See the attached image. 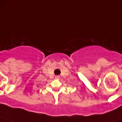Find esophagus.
Listing matches in <instances>:
<instances>
[{
    "label": "esophagus",
    "instance_id": "34e87169",
    "mask_svg": "<svg viewBox=\"0 0 122 122\" xmlns=\"http://www.w3.org/2000/svg\"><path fill=\"white\" fill-rule=\"evenodd\" d=\"M55 78H56V79H59V78H60V77H59V76H55Z\"/></svg>",
    "mask_w": 122,
    "mask_h": 122
}]
</instances>
